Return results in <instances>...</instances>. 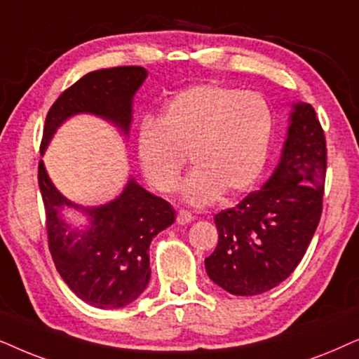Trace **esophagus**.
I'll return each instance as SVG.
<instances>
[{"mask_svg":"<svg viewBox=\"0 0 359 359\" xmlns=\"http://www.w3.org/2000/svg\"><path fill=\"white\" fill-rule=\"evenodd\" d=\"M194 219V215L187 212V210H179L177 212V223L179 224H187Z\"/></svg>","mask_w":359,"mask_h":359,"instance_id":"34e87169","label":"esophagus"}]
</instances>
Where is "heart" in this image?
<instances>
[{"label":"heart","mask_w":359,"mask_h":359,"mask_svg":"<svg viewBox=\"0 0 359 359\" xmlns=\"http://www.w3.org/2000/svg\"><path fill=\"white\" fill-rule=\"evenodd\" d=\"M272 128L274 114L262 95L200 83L169 100L159 121L140 123L137 164L147 182L167 194L175 189L189 156L194 169L180 189L182 197L205 207L256 182L269 154Z\"/></svg>","instance_id":"heart-1"}]
</instances>
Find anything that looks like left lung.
<instances>
[{
	"instance_id": "obj_1",
	"label": "left lung",
	"mask_w": 359,
	"mask_h": 359,
	"mask_svg": "<svg viewBox=\"0 0 359 359\" xmlns=\"http://www.w3.org/2000/svg\"><path fill=\"white\" fill-rule=\"evenodd\" d=\"M327 142L312 104L295 103L274 174L236 207L215 215L218 245L210 279L233 295L274 289L295 271L323 208Z\"/></svg>"
}]
</instances>
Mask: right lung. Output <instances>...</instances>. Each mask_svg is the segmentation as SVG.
I'll return each instance as SVG.
<instances>
[{
	"instance_id": "right-lung-1",
	"label": "right lung",
	"mask_w": 359,
	"mask_h": 359,
	"mask_svg": "<svg viewBox=\"0 0 359 359\" xmlns=\"http://www.w3.org/2000/svg\"><path fill=\"white\" fill-rule=\"evenodd\" d=\"M146 76V69L136 65L83 75L55 100L47 113L41 154L57 128L79 113L108 119L128 135L133 97ZM37 179L46 208L49 251L60 277L76 297L97 309H119L140 297L151 277L152 238L175 219L170 203L130 179L113 202L85 208L72 203L54 187L42 161ZM64 206L82 209L90 219L89 226L72 230L60 215Z\"/></svg>"
}]
</instances>
